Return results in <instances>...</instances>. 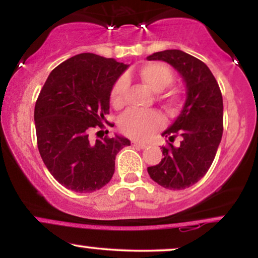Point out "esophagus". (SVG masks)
Returning <instances> with one entry per match:
<instances>
[{
    "instance_id": "1",
    "label": "esophagus",
    "mask_w": 258,
    "mask_h": 258,
    "mask_svg": "<svg viewBox=\"0 0 258 258\" xmlns=\"http://www.w3.org/2000/svg\"><path fill=\"white\" fill-rule=\"evenodd\" d=\"M132 146L136 148H139V149H144V148H147V144L141 143V142H132Z\"/></svg>"
}]
</instances>
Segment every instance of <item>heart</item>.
<instances>
[{
  "label": "heart",
  "mask_w": 258,
  "mask_h": 258,
  "mask_svg": "<svg viewBox=\"0 0 258 258\" xmlns=\"http://www.w3.org/2000/svg\"><path fill=\"white\" fill-rule=\"evenodd\" d=\"M139 80L149 88L150 91L159 93L172 84L173 74L167 65L153 61L147 63L137 72ZM127 82L125 79L117 80L112 87L110 93V102L115 108L122 106L125 102V92ZM160 102L164 103L167 108H172L178 100V93L174 91H168L159 96ZM164 125V117L155 110L137 111L130 110L120 117V131L127 137L136 141H144L149 138L154 132Z\"/></svg>",
  "instance_id": "heart-1"
}]
</instances>
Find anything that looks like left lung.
<instances>
[{"label":"left lung","instance_id":"left-lung-1","mask_svg":"<svg viewBox=\"0 0 258 258\" xmlns=\"http://www.w3.org/2000/svg\"><path fill=\"white\" fill-rule=\"evenodd\" d=\"M148 60L172 65L184 80L186 99L176 121L162 133L171 142L179 137L178 147H162L161 161L148 167L154 182L180 190L195 184L214 162L223 133V99L211 70L200 59L179 51L153 53Z\"/></svg>","mask_w":258,"mask_h":258}]
</instances>
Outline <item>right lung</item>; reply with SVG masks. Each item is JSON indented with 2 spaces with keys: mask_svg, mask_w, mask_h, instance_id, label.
I'll list each match as a JSON object with an SVG mask.
<instances>
[{
  "mask_svg": "<svg viewBox=\"0 0 258 258\" xmlns=\"http://www.w3.org/2000/svg\"><path fill=\"white\" fill-rule=\"evenodd\" d=\"M127 68L112 58L81 53L54 68L38 94L34 114L38 152L67 189L92 193L103 188L114 174L116 154L131 144L117 135L88 138L92 128L104 127L112 86Z\"/></svg>",
  "mask_w": 258,
  "mask_h": 258,
  "instance_id": "add662e5",
  "label": "right lung"
}]
</instances>
